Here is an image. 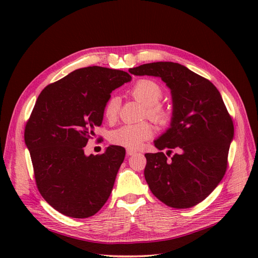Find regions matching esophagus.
<instances>
[{
  "mask_svg": "<svg viewBox=\"0 0 258 258\" xmlns=\"http://www.w3.org/2000/svg\"><path fill=\"white\" fill-rule=\"evenodd\" d=\"M136 153H137L136 151L130 150V148H128V150H127V155H128V156H132V155H135Z\"/></svg>",
  "mask_w": 258,
  "mask_h": 258,
  "instance_id": "obj_1",
  "label": "esophagus"
}]
</instances>
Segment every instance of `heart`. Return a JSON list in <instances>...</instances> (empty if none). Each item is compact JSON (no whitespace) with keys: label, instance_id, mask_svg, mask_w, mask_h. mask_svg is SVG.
<instances>
[{"label":"heart","instance_id":"obj_1","mask_svg":"<svg viewBox=\"0 0 258 258\" xmlns=\"http://www.w3.org/2000/svg\"><path fill=\"white\" fill-rule=\"evenodd\" d=\"M130 95L145 105V115L157 122H166L170 118V111L159 101L163 96V89L157 82L148 79L137 81L130 88ZM120 101L115 96L105 102L103 114L105 119L114 121L118 116ZM154 135V129L148 122L128 123L113 130L110 141L118 146L136 150Z\"/></svg>","mask_w":258,"mask_h":258}]
</instances>
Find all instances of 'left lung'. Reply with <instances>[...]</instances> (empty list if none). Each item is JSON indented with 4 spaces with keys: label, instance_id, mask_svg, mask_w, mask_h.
<instances>
[{
    "label": "left lung",
    "instance_id": "obj_1",
    "mask_svg": "<svg viewBox=\"0 0 258 258\" xmlns=\"http://www.w3.org/2000/svg\"><path fill=\"white\" fill-rule=\"evenodd\" d=\"M158 76L171 89V127L147 153L144 176L156 198L174 209L198 205L225 175L233 122L220 91L209 80L174 62H153L129 70ZM162 149L177 153L169 161Z\"/></svg>",
    "mask_w": 258,
    "mask_h": 258
}]
</instances>
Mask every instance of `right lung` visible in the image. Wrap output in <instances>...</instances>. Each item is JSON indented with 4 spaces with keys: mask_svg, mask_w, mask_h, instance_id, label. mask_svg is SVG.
Masks as SVG:
<instances>
[{
    "mask_svg": "<svg viewBox=\"0 0 258 258\" xmlns=\"http://www.w3.org/2000/svg\"><path fill=\"white\" fill-rule=\"evenodd\" d=\"M130 81L120 70L87 67L46 86L36 100L25 142L38 191L63 215L92 216L110 197L126 151L110 145L86 156L85 146L102 123L111 92Z\"/></svg>",
    "mask_w": 258,
    "mask_h": 258,
    "instance_id": "1",
    "label": "right lung"
}]
</instances>
